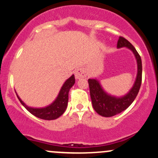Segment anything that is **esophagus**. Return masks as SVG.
I'll use <instances>...</instances> for the list:
<instances>
[{
    "label": "esophagus",
    "mask_w": 158,
    "mask_h": 158,
    "mask_svg": "<svg viewBox=\"0 0 158 158\" xmlns=\"http://www.w3.org/2000/svg\"><path fill=\"white\" fill-rule=\"evenodd\" d=\"M87 76V71L85 68L79 67L76 69L75 71V77L76 79H80L82 78H85Z\"/></svg>",
    "instance_id": "34e87169"
}]
</instances>
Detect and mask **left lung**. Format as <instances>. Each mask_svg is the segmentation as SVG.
<instances>
[{
  "instance_id": "left-lung-1",
  "label": "left lung",
  "mask_w": 158,
  "mask_h": 158,
  "mask_svg": "<svg viewBox=\"0 0 158 158\" xmlns=\"http://www.w3.org/2000/svg\"><path fill=\"white\" fill-rule=\"evenodd\" d=\"M117 48L126 47L133 52L137 61V76L132 89L127 94L122 97H115L107 94L101 87L98 80L96 79H89L90 96L93 108L99 115L104 117H113L125 110L135 99L142 84V59L139 53L128 40L121 36L117 41Z\"/></svg>"
}]
</instances>
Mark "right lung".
<instances>
[{
    "mask_svg": "<svg viewBox=\"0 0 158 158\" xmlns=\"http://www.w3.org/2000/svg\"><path fill=\"white\" fill-rule=\"evenodd\" d=\"M74 83L75 76L74 75H72L63 85L55 101L50 105L45 107H41V108H34V107H29L21 100L17 94H16V96L21 104L24 106L25 108L29 112H30L31 114L40 119L52 120V119H57L65 112L68 104V94Z\"/></svg>",
    "mask_w": 158,
    "mask_h": 158,
    "instance_id": "obj_1",
    "label": "right lung"
}]
</instances>
